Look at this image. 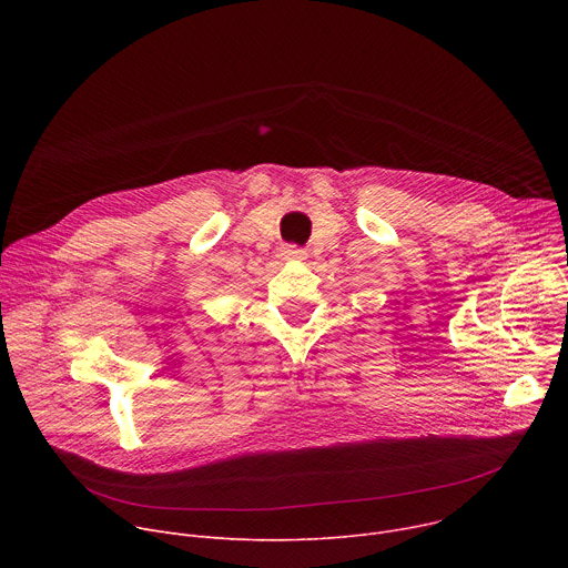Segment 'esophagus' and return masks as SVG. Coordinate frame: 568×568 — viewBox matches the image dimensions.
<instances>
[{
    "instance_id": "obj_1",
    "label": "esophagus",
    "mask_w": 568,
    "mask_h": 568,
    "mask_svg": "<svg viewBox=\"0 0 568 568\" xmlns=\"http://www.w3.org/2000/svg\"><path fill=\"white\" fill-rule=\"evenodd\" d=\"M283 256L290 258V261H303L305 252H303V250H296L294 245H287V247H283Z\"/></svg>"
}]
</instances>
